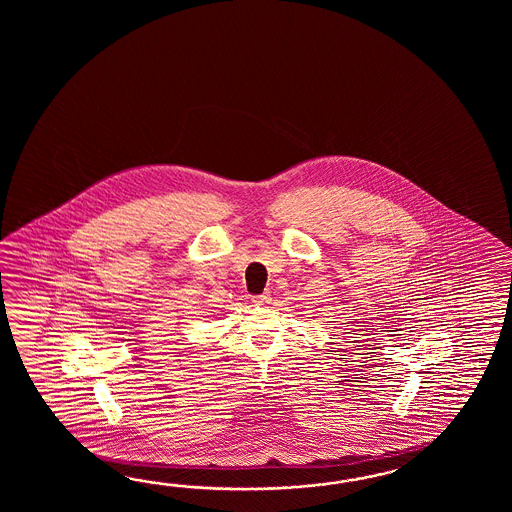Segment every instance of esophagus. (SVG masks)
<instances>
[{"label": "esophagus", "mask_w": 512, "mask_h": 512, "mask_svg": "<svg viewBox=\"0 0 512 512\" xmlns=\"http://www.w3.org/2000/svg\"><path fill=\"white\" fill-rule=\"evenodd\" d=\"M269 300H271V294L269 293L256 294V296H252V304L254 305H265Z\"/></svg>", "instance_id": "1"}]
</instances>
